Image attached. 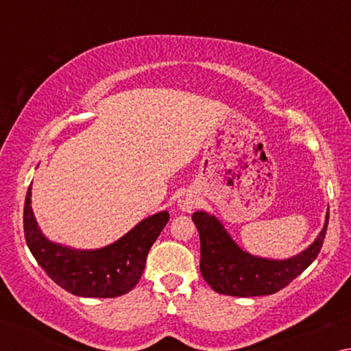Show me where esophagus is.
<instances>
[{
  "mask_svg": "<svg viewBox=\"0 0 351 351\" xmlns=\"http://www.w3.org/2000/svg\"><path fill=\"white\" fill-rule=\"evenodd\" d=\"M178 206H180L181 210L190 212L195 206H197V198H195L193 195H184V197L178 201Z\"/></svg>",
  "mask_w": 351,
  "mask_h": 351,
  "instance_id": "34e87169",
  "label": "esophagus"
}]
</instances>
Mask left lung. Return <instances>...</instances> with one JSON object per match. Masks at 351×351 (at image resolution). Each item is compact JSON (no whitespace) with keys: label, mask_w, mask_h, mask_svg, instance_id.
<instances>
[{"label":"left lung","mask_w":351,"mask_h":351,"mask_svg":"<svg viewBox=\"0 0 351 351\" xmlns=\"http://www.w3.org/2000/svg\"><path fill=\"white\" fill-rule=\"evenodd\" d=\"M328 217L322 232L304 252L288 260L254 257L237 246L221 223L206 212H195L201 241L199 271L207 285L218 294L235 297L268 295L287 287L310 266L322 249Z\"/></svg>","instance_id":"obj_1"}]
</instances>
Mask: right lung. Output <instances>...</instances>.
I'll use <instances>...</instances> for the list:
<instances>
[{
  "label": "right lung",
  "instance_id": "add662e5",
  "mask_svg": "<svg viewBox=\"0 0 351 351\" xmlns=\"http://www.w3.org/2000/svg\"><path fill=\"white\" fill-rule=\"evenodd\" d=\"M169 221V212L148 217L112 245L96 251H75L51 243L41 234L31 207V186L23 212L29 251L58 287L80 297H117L132 291L145 268L153 243Z\"/></svg>",
  "mask_w": 351,
  "mask_h": 351
}]
</instances>
